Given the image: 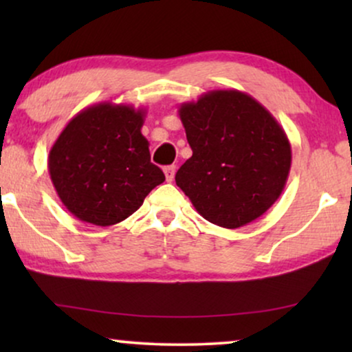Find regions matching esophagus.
Returning <instances> with one entry per match:
<instances>
[{"label": "esophagus", "mask_w": 352, "mask_h": 352, "mask_svg": "<svg viewBox=\"0 0 352 352\" xmlns=\"http://www.w3.org/2000/svg\"><path fill=\"white\" fill-rule=\"evenodd\" d=\"M163 173H165V177L168 182H171L175 179V173H176V166L175 165H170V166H165L163 168Z\"/></svg>", "instance_id": "34e87169"}]
</instances>
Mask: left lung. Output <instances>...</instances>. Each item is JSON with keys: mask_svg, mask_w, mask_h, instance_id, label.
Instances as JSON below:
<instances>
[{"mask_svg": "<svg viewBox=\"0 0 352 352\" xmlns=\"http://www.w3.org/2000/svg\"><path fill=\"white\" fill-rule=\"evenodd\" d=\"M192 157L176 184L206 221L237 229L280 197L292 146L271 112L237 89H214L179 105Z\"/></svg>", "mask_w": 352, "mask_h": 352, "instance_id": "obj_1", "label": "left lung"}]
</instances>
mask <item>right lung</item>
Segmentation results:
<instances>
[{"mask_svg": "<svg viewBox=\"0 0 352 352\" xmlns=\"http://www.w3.org/2000/svg\"><path fill=\"white\" fill-rule=\"evenodd\" d=\"M146 110L100 102L76 113L47 157L54 189L83 223L113 226L139 206L165 175L151 162L142 136Z\"/></svg>", "mask_w": 352, "mask_h": 352, "instance_id": "1", "label": "right lung"}]
</instances>
